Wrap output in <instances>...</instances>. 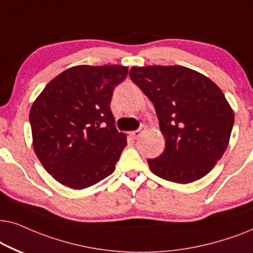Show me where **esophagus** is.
<instances>
[{
	"label": "esophagus",
	"mask_w": 253,
	"mask_h": 253,
	"mask_svg": "<svg viewBox=\"0 0 253 253\" xmlns=\"http://www.w3.org/2000/svg\"><path fill=\"white\" fill-rule=\"evenodd\" d=\"M146 128H147V127L144 126V125H141L139 129L134 130V132H130V133H129V135L132 136V139L135 140V139H137V137H139V136L141 135V134H142V133L144 132V130H146Z\"/></svg>",
	"instance_id": "1"
}]
</instances>
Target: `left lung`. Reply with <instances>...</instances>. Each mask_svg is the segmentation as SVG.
<instances>
[{
    "label": "left lung",
    "mask_w": 253,
    "mask_h": 253,
    "mask_svg": "<svg viewBox=\"0 0 253 253\" xmlns=\"http://www.w3.org/2000/svg\"><path fill=\"white\" fill-rule=\"evenodd\" d=\"M129 77L154 104L166 149L149 158L163 179L187 184L210 172L227 149L234 112L208 77L183 66L133 67Z\"/></svg>",
    "instance_id": "1"
}]
</instances>
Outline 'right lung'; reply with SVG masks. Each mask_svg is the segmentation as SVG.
Returning <instances> with one entry per match:
<instances>
[{
  "label": "right lung",
  "mask_w": 253,
  "mask_h": 253,
  "mask_svg": "<svg viewBox=\"0 0 253 253\" xmlns=\"http://www.w3.org/2000/svg\"><path fill=\"white\" fill-rule=\"evenodd\" d=\"M124 66H75L45 86L30 111L33 149L55 180L82 190L110 176L127 146L110 104Z\"/></svg>",
  "instance_id": "obj_1"
}]
</instances>
